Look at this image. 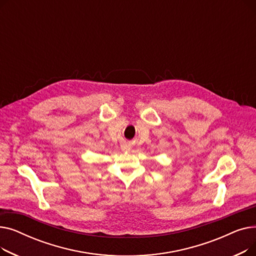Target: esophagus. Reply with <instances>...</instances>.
<instances>
[{
	"mask_svg": "<svg viewBox=\"0 0 256 256\" xmlns=\"http://www.w3.org/2000/svg\"><path fill=\"white\" fill-rule=\"evenodd\" d=\"M122 150H124V152H128V150H130V148H128V147H126V146H124V147H122Z\"/></svg>",
	"mask_w": 256,
	"mask_h": 256,
	"instance_id": "esophagus-1",
	"label": "esophagus"
}]
</instances>
